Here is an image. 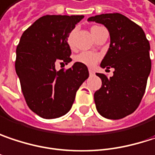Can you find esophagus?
<instances>
[{"label": "esophagus", "mask_w": 155, "mask_h": 155, "mask_svg": "<svg viewBox=\"0 0 155 155\" xmlns=\"http://www.w3.org/2000/svg\"><path fill=\"white\" fill-rule=\"evenodd\" d=\"M89 73H90V75H91V76L95 74V73H94V71L92 69H89Z\"/></svg>", "instance_id": "1"}]
</instances>
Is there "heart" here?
<instances>
[{
    "label": "heart",
    "mask_w": 155,
    "mask_h": 155,
    "mask_svg": "<svg viewBox=\"0 0 155 155\" xmlns=\"http://www.w3.org/2000/svg\"><path fill=\"white\" fill-rule=\"evenodd\" d=\"M98 28H100V26L95 25V26L91 27V35L93 37L95 36V34ZM74 35H75V31L72 30L66 37V43L69 46V48H71V49L74 48ZM100 58H101V56L98 53L83 51V52H81L80 54H78L77 56H75L74 61L78 62V63L83 64L87 66H93L99 61Z\"/></svg>",
    "instance_id": "obj_1"
}]
</instances>
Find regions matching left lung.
Instances as JSON below:
<instances>
[{"label":"left lung","mask_w":155,"mask_h":155,"mask_svg":"<svg viewBox=\"0 0 155 155\" xmlns=\"http://www.w3.org/2000/svg\"><path fill=\"white\" fill-rule=\"evenodd\" d=\"M88 20L108 29L111 43L100 65L114 68L110 78L97 74L102 81L94 94L97 110L107 119H122L138 107L146 91L151 71L149 41L138 25L120 13L101 14Z\"/></svg>","instance_id":"left-lung-1"}]
</instances>
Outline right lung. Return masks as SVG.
I'll use <instances>...</instances> for the list:
<instances>
[{
    "label": "right lung",
    "instance_id": "add662e5",
    "mask_svg": "<svg viewBox=\"0 0 155 155\" xmlns=\"http://www.w3.org/2000/svg\"><path fill=\"white\" fill-rule=\"evenodd\" d=\"M83 18L43 16L23 33L17 47L15 67L24 97L28 107L44 119L65 114L89 77L87 66L78 62L68 69L56 70L57 64L72 61L66 37Z\"/></svg>",
    "mask_w": 155,
    "mask_h": 155
}]
</instances>
